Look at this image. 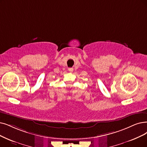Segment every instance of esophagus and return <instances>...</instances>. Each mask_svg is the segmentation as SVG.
Segmentation results:
<instances>
[{"instance_id": "34e87169", "label": "esophagus", "mask_w": 147, "mask_h": 147, "mask_svg": "<svg viewBox=\"0 0 147 147\" xmlns=\"http://www.w3.org/2000/svg\"><path fill=\"white\" fill-rule=\"evenodd\" d=\"M69 71L70 72H73V70H74V69H73V68H69Z\"/></svg>"}]
</instances>
